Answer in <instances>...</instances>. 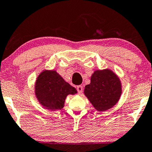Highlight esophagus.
Returning <instances> with one entry per match:
<instances>
[{
    "instance_id": "34e87169",
    "label": "esophagus",
    "mask_w": 152,
    "mask_h": 152,
    "mask_svg": "<svg viewBox=\"0 0 152 152\" xmlns=\"http://www.w3.org/2000/svg\"><path fill=\"white\" fill-rule=\"evenodd\" d=\"M77 92L79 94H81L82 92V91H83V87H82V86L79 85L77 86Z\"/></svg>"
}]
</instances>
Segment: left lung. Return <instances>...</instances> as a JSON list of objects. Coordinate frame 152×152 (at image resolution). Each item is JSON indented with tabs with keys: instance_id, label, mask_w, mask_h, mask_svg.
I'll use <instances>...</instances> for the list:
<instances>
[{
	"instance_id": "left-lung-1",
	"label": "left lung",
	"mask_w": 152,
	"mask_h": 152,
	"mask_svg": "<svg viewBox=\"0 0 152 152\" xmlns=\"http://www.w3.org/2000/svg\"><path fill=\"white\" fill-rule=\"evenodd\" d=\"M121 94L119 78L112 70H96L91 83L85 86L84 95L98 111H105L119 101Z\"/></svg>"
}]
</instances>
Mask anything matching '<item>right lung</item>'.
Wrapping results in <instances>:
<instances>
[{
    "label": "right lung",
    "mask_w": 152,
    "mask_h": 152,
    "mask_svg": "<svg viewBox=\"0 0 152 152\" xmlns=\"http://www.w3.org/2000/svg\"><path fill=\"white\" fill-rule=\"evenodd\" d=\"M35 96L42 106L48 110H61L69 94L77 90L66 82L55 70H44L37 77L35 85Z\"/></svg>",
    "instance_id": "1"
}]
</instances>
